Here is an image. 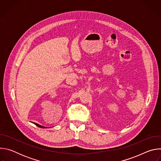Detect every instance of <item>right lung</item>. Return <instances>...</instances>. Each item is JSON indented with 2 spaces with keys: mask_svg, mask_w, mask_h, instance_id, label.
I'll use <instances>...</instances> for the list:
<instances>
[{
  "mask_svg": "<svg viewBox=\"0 0 161 161\" xmlns=\"http://www.w3.org/2000/svg\"><path fill=\"white\" fill-rule=\"evenodd\" d=\"M36 125H37V127H41V128H47V127H43V126H42V125H39V124H36V123H34Z\"/></svg>",
  "mask_w": 161,
  "mask_h": 161,
  "instance_id": "right-lung-1",
  "label": "right lung"
}]
</instances>
